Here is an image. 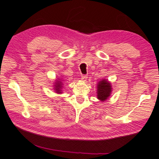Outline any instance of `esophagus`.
I'll return each instance as SVG.
<instances>
[{
	"mask_svg": "<svg viewBox=\"0 0 159 159\" xmlns=\"http://www.w3.org/2000/svg\"><path fill=\"white\" fill-rule=\"evenodd\" d=\"M87 79H88V75H81V80H82L83 81H85L86 80H87Z\"/></svg>",
	"mask_w": 159,
	"mask_h": 159,
	"instance_id": "obj_1",
	"label": "esophagus"
}]
</instances>
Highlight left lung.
Instances as JSON below:
<instances>
[{
  "mask_svg": "<svg viewBox=\"0 0 159 159\" xmlns=\"http://www.w3.org/2000/svg\"><path fill=\"white\" fill-rule=\"evenodd\" d=\"M111 84L108 80H99L97 84V98L101 102H105L112 93Z\"/></svg>",
  "mask_w": 159,
  "mask_h": 159,
  "instance_id": "left-lung-1",
  "label": "left lung"
}]
</instances>
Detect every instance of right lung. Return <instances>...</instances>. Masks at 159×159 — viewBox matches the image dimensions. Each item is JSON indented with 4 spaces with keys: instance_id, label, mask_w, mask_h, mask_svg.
<instances>
[{
    "instance_id": "add662e5",
    "label": "right lung",
    "mask_w": 159,
    "mask_h": 159,
    "mask_svg": "<svg viewBox=\"0 0 159 159\" xmlns=\"http://www.w3.org/2000/svg\"><path fill=\"white\" fill-rule=\"evenodd\" d=\"M63 80H62V78H59L55 80V82H54V85H53V89L55 91V92L57 94H60L62 93V91H63Z\"/></svg>"
}]
</instances>
